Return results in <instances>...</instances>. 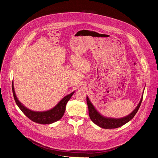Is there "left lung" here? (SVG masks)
Masks as SVG:
<instances>
[{
	"label": "left lung",
	"mask_w": 158,
	"mask_h": 158,
	"mask_svg": "<svg viewBox=\"0 0 158 158\" xmlns=\"http://www.w3.org/2000/svg\"><path fill=\"white\" fill-rule=\"evenodd\" d=\"M145 88V87H144ZM144 93V91H143ZM142 95L140 101L138 106L136 107L129 114L120 118H108L102 115L100 112L96 109L94 106L93 104L91 101H90L88 96H87V104L89 109V115L91 121L96 124L97 126L104 129H114L123 126L124 124L128 123L131 121L137 113V112L141 106L142 100Z\"/></svg>",
	"instance_id": "left-lung-1"
}]
</instances>
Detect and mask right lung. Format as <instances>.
Listing matches in <instances>:
<instances>
[{"label": "right lung", "mask_w": 158, "mask_h": 158, "mask_svg": "<svg viewBox=\"0 0 158 158\" xmlns=\"http://www.w3.org/2000/svg\"><path fill=\"white\" fill-rule=\"evenodd\" d=\"M12 86L14 100L19 109L29 119L36 123L41 124H50L60 120L64 114L67 102L69 101L75 93L74 91L71 94L65 96L54 107L49 110L45 111H35L28 109L19 101L15 92L14 82H12Z\"/></svg>", "instance_id": "right-lung-1"}]
</instances>
